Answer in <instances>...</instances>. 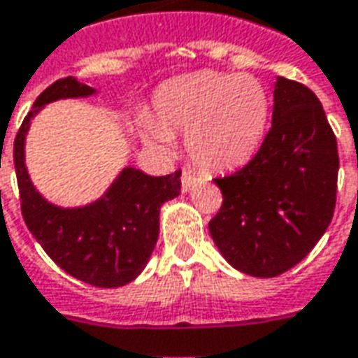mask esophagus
<instances>
[{"instance_id":"obj_1","label":"esophagus","mask_w":358,"mask_h":358,"mask_svg":"<svg viewBox=\"0 0 358 358\" xmlns=\"http://www.w3.org/2000/svg\"><path fill=\"white\" fill-rule=\"evenodd\" d=\"M192 183H194V175H192V171L183 169V171H181V189H183V191H189L192 187Z\"/></svg>"}]
</instances>
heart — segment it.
<instances>
[{"mask_svg": "<svg viewBox=\"0 0 358 358\" xmlns=\"http://www.w3.org/2000/svg\"><path fill=\"white\" fill-rule=\"evenodd\" d=\"M270 96L252 75L200 71L177 77L156 94V117L143 115L144 134L169 146L187 133V150L206 169L245 164L264 138Z\"/></svg>", "mask_w": 358, "mask_h": 358, "instance_id": "b5f03b06", "label": "heart"}]
</instances>
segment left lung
I'll return each instance as SVG.
<instances>
[{"label": "left lung", "mask_w": 358, "mask_h": 358, "mask_svg": "<svg viewBox=\"0 0 358 358\" xmlns=\"http://www.w3.org/2000/svg\"><path fill=\"white\" fill-rule=\"evenodd\" d=\"M337 171L336 134L320 100L303 83L280 77L258 152L214 179L224 202L208 227L225 260L256 278L299 264L334 217Z\"/></svg>", "instance_id": "8db88e82"}]
</instances>
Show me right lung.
Wrapping results in <instances>:
<instances>
[{
  "mask_svg": "<svg viewBox=\"0 0 358 358\" xmlns=\"http://www.w3.org/2000/svg\"><path fill=\"white\" fill-rule=\"evenodd\" d=\"M94 88L65 77L45 88L22 121L13 144L24 224L48 256L65 272L96 287H121L143 272L156 247L159 206L181 192V171L150 177L127 167L103 199L86 208L63 210L45 202L24 167V134L44 103L90 96Z\"/></svg>",
  "mask_w": 358,
  "mask_h": 358,
  "instance_id": "add662e5",
  "label": "right lung"
}]
</instances>
